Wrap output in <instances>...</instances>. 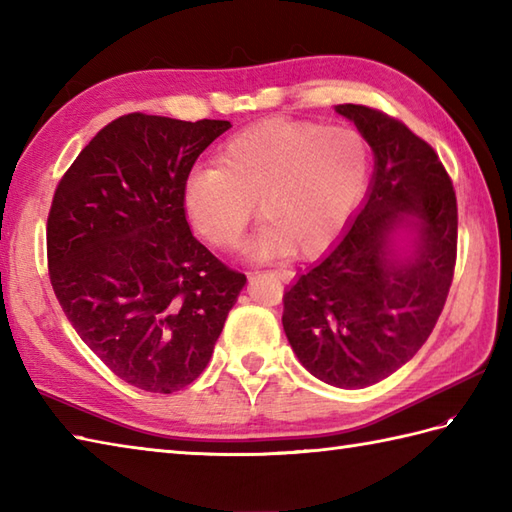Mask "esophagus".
Listing matches in <instances>:
<instances>
[{"instance_id":"obj_1","label":"esophagus","mask_w":512,"mask_h":512,"mask_svg":"<svg viewBox=\"0 0 512 512\" xmlns=\"http://www.w3.org/2000/svg\"><path fill=\"white\" fill-rule=\"evenodd\" d=\"M275 275H277L281 281H286V284H288V281L295 279V273H292V270H288V268H277Z\"/></svg>"}]
</instances>
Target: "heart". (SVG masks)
Masks as SVG:
<instances>
[{"label": "heart", "instance_id": "b5f03b06", "mask_svg": "<svg viewBox=\"0 0 512 512\" xmlns=\"http://www.w3.org/2000/svg\"><path fill=\"white\" fill-rule=\"evenodd\" d=\"M369 147L345 125L270 118L233 136L217 167H198L184 180L191 224L215 248L239 244L255 204L266 224L246 244L253 257L323 253L361 202L369 180Z\"/></svg>", "mask_w": 512, "mask_h": 512}]
</instances>
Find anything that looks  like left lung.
Returning <instances> with one entry per match:
<instances>
[{
	"instance_id": "obj_1",
	"label": "left lung",
	"mask_w": 512,
	"mask_h": 512,
	"mask_svg": "<svg viewBox=\"0 0 512 512\" xmlns=\"http://www.w3.org/2000/svg\"><path fill=\"white\" fill-rule=\"evenodd\" d=\"M374 151L367 200L339 242L284 292V332L312 376L341 389L378 383L411 361L447 301L458 255V202L438 154L365 105H336ZM411 227L414 248L393 253Z\"/></svg>"
}]
</instances>
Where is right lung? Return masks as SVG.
<instances>
[{
    "mask_svg": "<svg viewBox=\"0 0 512 512\" xmlns=\"http://www.w3.org/2000/svg\"><path fill=\"white\" fill-rule=\"evenodd\" d=\"M228 121L127 114L54 191L48 273L83 343L138 389L173 394L209 365L246 275L193 237L182 189Z\"/></svg>",
    "mask_w": 512,
    "mask_h": 512,
    "instance_id": "1",
    "label": "right lung"
}]
</instances>
